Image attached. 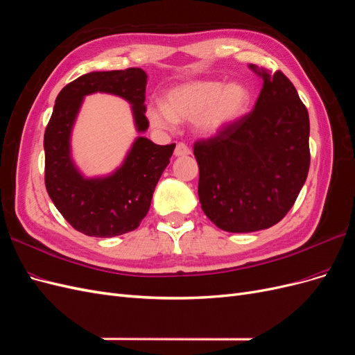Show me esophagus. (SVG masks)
Wrapping results in <instances>:
<instances>
[{"mask_svg": "<svg viewBox=\"0 0 355 355\" xmlns=\"http://www.w3.org/2000/svg\"><path fill=\"white\" fill-rule=\"evenodd\" d=\"M189 154H191V149L185 144L179 142L176 145V149H175V155L176 157H185V155H189Z\"/></svg>", "mask_w": 355, "mask_h": 355, "instance_id": "1", "label": "esophagus"}]
</instances>
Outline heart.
<instances>
[{
    "label": "heart",
    "mask_w": 355,
    "mask_h": 355,
    "mask_svg": "<svg viewBox=\"0 0 355 355\" xmlns=\"http://www.w3.org/2000/svg\"><path fill=\"white\" fill-rule=\"evenodd\" d=\"M250 105V92L243 83L222 84L216 80H197L171 87L163 105L149 103L146 116L161 130L176 123L194 121L198 135L213 137L237 123Z\"/></svg>",
    "instance_id": "b5f03b06"
}]
</instances>
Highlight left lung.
I'll use <instances>...</instances> for the list:
<instances>
[{
    "label": "left lung",
    "mask_w": 355,
    "mask_h": 355,
    "mask_svg": "<svg viewBox=\"0 0 355 355\" xmlns=\"http://www.w3.org/2000/svg\"><path fill=\"white\" fill-rule=\"evenodd\" d=\"M263 80L254 110L194 144L201 209L218 228L253 232L292 209L309 170V116L282 71L249 65Z\"/></svg>",
    "instance_id": "obj_1"
}]
</instances>
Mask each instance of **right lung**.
<instances>
[{"instance_id": "add662e5", "label": "right lung", "mask_w": 355, "mask_h": 355, "mask_svg": "<svg viewBox=\"0 0 355 355\" xmlns=\"http://www.w3.org/2000/svg\"><path fill=\"white\" fill-rule=\"evenodd\" d=\"M148 75L141 68L84 73L60 90L44 133L46 188L72 227L90 237H115L139 227L170 163L175 144L155 145L139 136L114 173L84 178L71 157V133L87 94L110 93L132 105L136 130L144 133Z\"/></svg>"}]
</instances>
